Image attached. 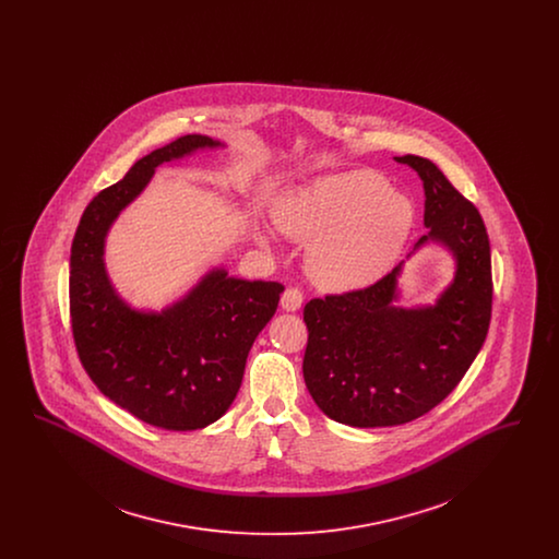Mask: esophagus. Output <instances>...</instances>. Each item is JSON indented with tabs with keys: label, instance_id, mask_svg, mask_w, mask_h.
<instances>
[{
	"label": "esophagus",
	"instance_id": "34e87169",
	"mask_svg": "<svg viewBox=\"0 0 559 559\" xmlns=\"http://www.w3.org/2000/svg\"><path fill=\"white\" fill-rule=\"evenodd\" d=\"M301 304H304V293H301L299 287H289L287 292L283 293V297H281V306H283V310H287V312L299 310Z\"/></svg>",
	"mask_w": 559,
	"mask_h": 559
}]
</instances>
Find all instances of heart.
Masks as SVG:
<instances>
[{
  "instance_id": "1",
  "label": "heart",
  "mask_w": 559,
  "mask_h": 559,
  "mask_svg": "<svg viewBox=\"0 0 559 559\" xmlns=\"http://www.w3.org/2000/svg\"><path fill=\"white\" fill-rule=\"evenodd\" d=\"M274 217L289 239L314 242L308 267L320 287L356 292L394 266L411 235L415 207L379 174L362 169L293 190Z\"/></svg>"
}]
</instances>
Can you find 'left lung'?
I'll use <instances>...</instances> for the list:
<instances>
[{
    "instance_id": "8db88e82",
    "label": "left lung",
    "mask_w": 559,
    "mask_h": 559,
    "mask_svg": "<svg viewBox=\"0 0 559 559\" xmlns=\"http://www.w3.org/2000/svg\"><path fill=\"white\" fill-rule=\"evenodd\" d=\"M394 159L417 171L429 233L454 253L456 274L436 306L396 308L400 266L371 287L324 295L304 308V379L320 411L352 427L424 417L451 394L484 346L492 312L490 242L476 205L424 157Z\"/></svg>"
}]
</instances>
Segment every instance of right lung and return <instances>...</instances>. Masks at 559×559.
I'll list each match as a JSON object with an SVG mask.
<instances>
[{
    "label": "right lung",
    "mask_w": 559,
    "mask_h": 559,
    "mask_svg": "<svg viewBox=\"0 0 559 559\" xmlns=\"http://www.w3.org/2000/svg\"><path fill=\"white\" fill-rule=\"evenodd\" d=\"M205 146L219 142L188 133L135 160L123 180L90 201L71 245L69 310L83 369L117 406L169 431L201 429L228 411L249 349L285 292L274 281L213 270L160 314L135 312L112 292L103 262L108 226L157 165Z\"/></svg>",
    "instance_id": "obj_1"
}]
</instances>
